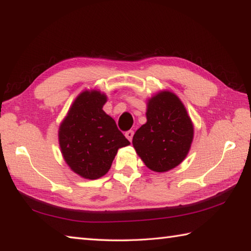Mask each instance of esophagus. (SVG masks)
I'll return each mask as SVG.
<instances>
[{
    "mask_svg": "<svg viewBox=\"0 0 251 251\" xmlns=\"http://www.w3.org/2000/svg\"><path fill=\"white\" fill-rule=\"evenodd\" d=\"M125 136L127 137V139H128L129 141L133 140V137H134V130H127L125 133Z\"/></svg>",
    "mask_w": 251,
    "mask_h": 251,
    "instance_id": "34e87169",
    "label": "esophagus"
}]
</instances>
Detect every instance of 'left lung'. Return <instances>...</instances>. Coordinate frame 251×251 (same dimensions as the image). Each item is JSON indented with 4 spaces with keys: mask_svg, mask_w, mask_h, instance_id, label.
<instances>
[{
    "mask_svg": "<svg viewBox=\"0 0 251 251\" xmlns=\"http://www.w3.org/2000/svg\"><path fill=\"white\" fill-rule=\"evenodd\" d=\"M147 123L136 131L133 145L150 170L165 172L183 161L193 139V125L183 104L171 92L149 100Z\"/></svg>",
    "mask_w": 251,
    "mask_h": 251,
    "instance_id": "obj_1",
    "label": "left lung"
}]
</instances>
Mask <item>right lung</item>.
Masks as SVG:
<instances>
[{"label": "right lung", "instance_id": "right-lung-1", "mask_svg": "<svg viewBox=\"0 0 251 251\" xmlns=\"http://www.w3.org/2000/svg\"><path fill=\"white\" fill-rule=\"evenodd\" d=\"M106 97L98 91L82 92L59 129L66 162L85 179H99L110 170L118 148L129 145L115 121L102 110Z\"/></svg>", "mask_w": 251, "mask_h": 251}]
</instances>
